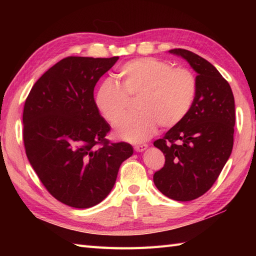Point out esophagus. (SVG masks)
Here are the masks:
<instances>
[{"label": "esophagus", "instance_id": "1", "mask_svg": "<svg viewBox=\"0 0 256 256\" xmlns=\"http://www.w3.org/2000/svg\"><path fill=\"white\" fill-rule=\"evenodd\" d=\"M146 148H148V144H140L134 146V150L136 152H144Z\"/></svg>", "mask_w": 256, "mask_h": 256}]
</instances>
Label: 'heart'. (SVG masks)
I'll use <instances>...</instances> for the list:
<instances>
[{"mask_svg":"<svg viewBox=\"0 0 256 256\" xmlns=\"http://www.w3.org/2000/svg\"><path fill=\"white\" fill-rule=\"evenodd\" d=\"M118 84L106 79L98 86L94 106L108 123L114 124L137 99L139 111L116 125V135L128 142H142L156 132L157 124L170 128L180 123L192 108L197 81L192 72L172 68L156 58H138L118 69Z\"/></svg>","mask_w":256,"mask_h":256,"instance_id":"1","label":"heart"}]
</instances>
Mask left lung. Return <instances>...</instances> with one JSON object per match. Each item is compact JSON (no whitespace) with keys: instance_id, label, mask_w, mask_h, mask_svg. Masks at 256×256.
I'll return each instance as SVG.
<instances>
[{"instance_id":"left-lung-1","label":"left lung","mask_w":256,"mask_h":256,"mask_svg":"<svg viewBox=\"0 0 256 256\" xmlns=\"http://www.w3.org/2000/svg\"><path fill=\"white\" fill-rule=\"evenodd\" d=\"M170 52L184 58L197 72V94L187 116L154 142L165 155V165L153 179L166 197L190 201L208 192L231 155L234 96L208 60L182 48Z\"/></svg>"}]
</instances>
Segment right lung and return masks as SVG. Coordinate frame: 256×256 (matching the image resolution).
I'll use <instances>...</instances> for the list:
<instances>
[{"mask_svg": "<svg viewBox=\"0 0 256 256\" xmlns=\"http://www.w3.org/2000/svg\"><path fill=\"white\" fill-rule=\"evenodd\" d=\"M118 59L64 58L36 81L25 101L27 158L52 197L74 208L100 204L133 154L130 144L106 138L110 125L94 106V86Z\"/></svg>", "mask_w": 256, "mask_h": 256, "instance_id": "add662e5", "label": "right lung"}]
</instances>
